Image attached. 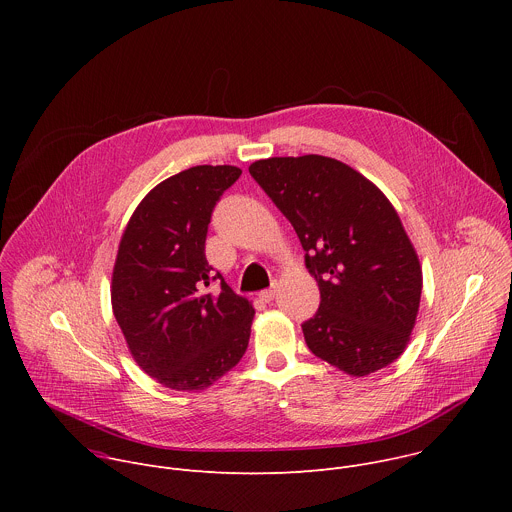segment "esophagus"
Listing matches in <instances>:
<instances>
[{
    "mask_svg": "<svg viewBox=\"0 0 512 512\" xmlns=\"http://www.w3.org/2000/svg\"><path fill=\"white\" fill-rule=\"evenodd\" d=\"M275 294H277V285L273 283V285H271L269 289H263V291H261V294H259V298H261L263 302H271V300L275 298Z\"/></svg>",
    "mask_w": 512,
    "mask_h": 512,
    "instance_id": "esophagus-1",
    "label": "esophagus"
}]
</instances>
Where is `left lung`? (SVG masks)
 Instances as JSON below:
<instances>
[{
    "mask_svg": "<svg viewBox=\"0 0 512 512\" xmlns=\"http://www.w3.org/2000/svg\"><path fill=\"white\" fill-rule=\"evenodd\" d=\"M249 174L296 229L320 308L302 324L308 348L364 377L405 350L421 300V265L389 198L326 156L269 158Z\"/></svg>",
    "mask_w": 512,
    "mask_h": 512,
    "instance_id": "obj_1",
    "label": "left lung"
}]
</instances>
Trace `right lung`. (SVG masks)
<instances>
[{
  "label": "right lung",
  "instance_id": "right-lung-1",
  "mask_svg": "<svg viewBox=\"0 0 512 512\" xmlns=\"http://www.w3.org/2000/svg\"><path fill=\"white\" fill-rule=\"evenodd\" d=\"M239 176L235 166H194L170 176L139 202L119 243L115 320L139 367L174 391L210 387L249 344L251 302L204 255L212 210Z\"/></svg>",
  "mask_w": 512,
  "mask_h": 512
}]
</instances>
